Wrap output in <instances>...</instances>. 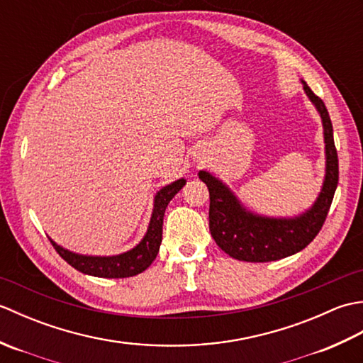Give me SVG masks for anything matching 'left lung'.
Returning a JSON list of instances; mask_svg holds the SVG:
<instances>
[{"mask_svg": "<svg viewBox=\"0 0 363 363\" xmlns=\"http://www.w3.org/2000/svg\"><path fill=\"white\" fill-rule=\"evenodd\" d=\"M304 94L320 113L325 138V179L313 204L293 217H268L248 209L228 184L201 169L198 173L211 195L209 229L215 243L243 262H272L293 256L309 245L325 223L338 184L334 130L325 103L301 79Z\"/></svg>", "mask_w": 363, "mask_h": 363, "instance_id": "obj_1", "label": "left lung"}]
</instances>
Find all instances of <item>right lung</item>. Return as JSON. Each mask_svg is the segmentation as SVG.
<instances>
[{"label": "right lung", "instance_id": "add662e5", "mask_svg": "<svg viewBox=\"0 0 363 363\" xmlns=\"http://www.w3.org/2000/svg\"><path fill=\"white\" fill-rule=\"evenodd\" d=\"M186 179L181 177L168 186L162 187L154 195L152 212L148 223V229L143 238L134 248L125 252L113 254V256H89V254L73 252L64 246L57 245L51 237L50 242L59 252V256L68 262L78 272L95 276V277H109V279H118V277H130L138 273H143L148 268L152 260L156 259L160 243H162V225H164V215L168 203L172 201L174 195L186 186Z\"/></svg>", "mask_w": 363, "mask_h": 363}]
</instances>
